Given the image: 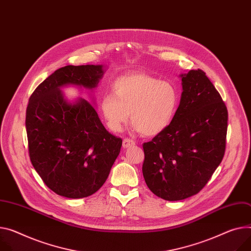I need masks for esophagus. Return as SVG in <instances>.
Masks as SVG:
<instances>
[{"label": "esophagus", "mask_w": 251, "mask_h": 251, "mask_svg": "<svg viewBox=\"0 0 251 251\" xmlns=\"http://www.w3.org/2000/svg\"><path fill=\"white\" fill-rule=\"evenodd\" d=\"M134 145H136V142H134L133 140H131V139H125L124 141H123V147L125 148V149H127V148H130V147H133Z\"/></svg>", "instance_id": "obj_1"}]
</instances>
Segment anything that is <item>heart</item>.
<instances>
[{
	"instance_id": "b5f03b06",
	"label": "heart",
	"mask_w": 251,
	"mask_h": 251,
	"mask_svg": "<svg viewBox=\"0 0 251 251\" xmlns=\"http://www.w3.org/2000/svg\"><path fill=\"white\" fill-rule=\"evenodd\" d=\"M110 92L100 98V110L112 131H120L127 122L143 136L164 131L175 118L179 106L177 88L169 81L146 73H128L115 78Z\"/></svg>"
}]
</instances>
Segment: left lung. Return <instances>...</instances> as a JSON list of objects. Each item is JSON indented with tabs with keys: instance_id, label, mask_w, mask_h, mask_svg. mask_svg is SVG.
I'll return each mask as SVG.
<instances>
[{
	"instance_id": "1",
	"label": "left lung",
	"mask_w": 251,
	"mask_h": 251,
	"mask_svg": "<svg viewBox=\"0 0 251 251\" xmlns=\"http://www.w3.org/2000/svg\"><path fill=\"white\" fill-rule=\"evenodd\" d=\"M183 92L171 125L143 145V175L149 189L167 201L199 193L225 152L228 111L201 69L181 74Z\"/></svg>"
}]
</instances>
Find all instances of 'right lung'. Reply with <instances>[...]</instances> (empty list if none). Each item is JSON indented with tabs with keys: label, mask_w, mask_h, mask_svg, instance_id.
I'll return each instance as SVG.
<instances>
[{
	"label": "right lung",
	"mask_w": 251,
	"mask_h": 251,
	"mask_svg": "<svg viewBox=\"0 0 251 251\" xmlns=\"http://www.w3.org/2000/svg\"><path fill=\"white\" fill-rule=\"evenodd\" d=\"M104 74L102 65H67L34 90L26 110L31 163L46 186L60 196L88 197L106 181L123 140L108 132L85 100L68 102L61 87L92 89Z\"/></svg>",
	"instance_id": "add662e5"
}]
</instances>
